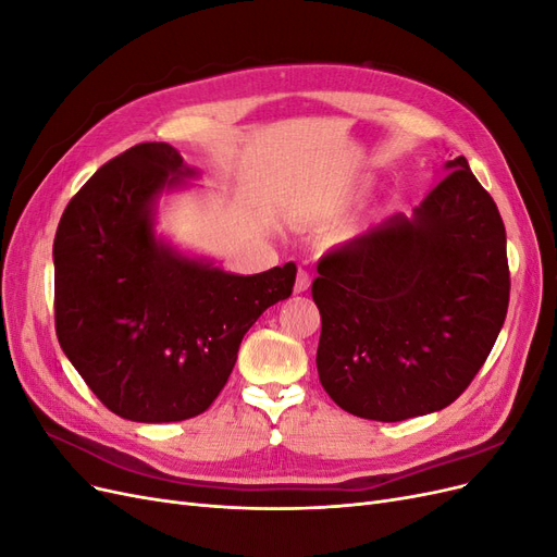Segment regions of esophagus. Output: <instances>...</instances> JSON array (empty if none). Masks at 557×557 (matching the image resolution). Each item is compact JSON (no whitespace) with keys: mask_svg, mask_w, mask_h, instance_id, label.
<instances>
[{"mask_svg":"<svg viewBox=\"0 0 557 557\" xmlns=\"http://www.w3.org/2000/svg\"><path fill=\"white\" fill-rule=\"evenodd\" d=\"M309 285H311V276L305 272V269H299V272H297V278H295V293H297V295L307 293V290H309Z\"/></svg>","mask_w":557,"mask_h":557,"instance_id":"esophagus-1","label":"esophagus"}]
</instances>
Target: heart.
Masks as SVG:
<instances>
[{
  "label": "heart",
  "mask_w": 557,
  "mask_h": 557,
  "mask_svg": "<svg viewBox=\"0 0 557 557\" xmlns=\"http://www.w3.org/2000/svg\"><path fill=\"white\" fill-rule=\"evenodd\" d=\"M360 197H364V188H346L342 193H336L330 201L332 209H342V207H348L352 205V201H358Z\"/></svg>",
  "instance_id": "b5f03b06"
}]
</instances>
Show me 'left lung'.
<instances>
[{
	"instance_id": "obj_1",
	"label": "left lung",
	"mask_w": 557,
	"mask_h": 557,
	"mask_svg": "<svg viewBox=\"0 0 557 557\" xmlns=\"http://www.w3.org/2000/svg\"><path fill=\"white\" fill-rule=\"evenodd\" d=\"M442 172L411 215H387L318 262V376L352 416L397 423L442 411L507 318L502 215L462 156Z\"/></svg>"
}]
</instances>
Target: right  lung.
I'll use <instances>...</instances> for the list:
<instances>
[{
    "label": "right lung",
    "instance_id": "add662e5",
    "mask_svg": "<svg viewBox=\"0 0 557 557\" xmlns=\"http://www.w3.org/2000/svg\"><path fill=\"white\" fill-rule=\"evenodd\" d=\"M164 141L107 162L66 205L55 244V330L113 413L176 423L211 407L250 325L288 299L293 262L232 274L158 234L162 195L197 178Z\"/></svg>",
    "mask_w": 557,
    "mask_h": 557
}]
</instances>
